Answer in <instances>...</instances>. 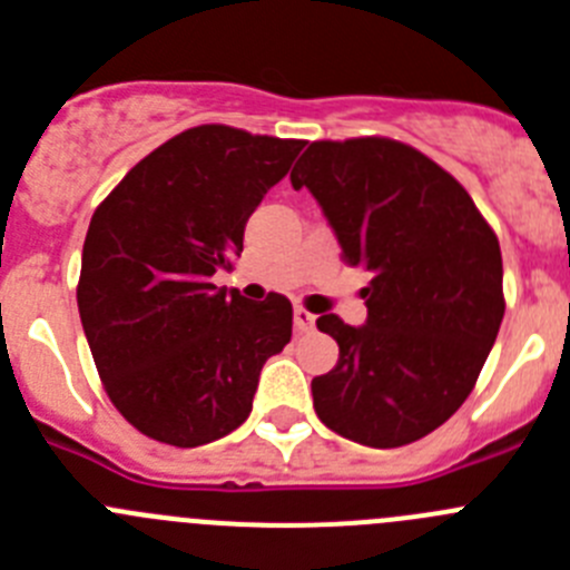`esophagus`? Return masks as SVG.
<instances>
[{
	"mask_svg": "<svg viewBox=\"0 0 570 570\" xmlns=\"http://www.w3.org/2000/svg\"><path fill=\"white\" fill-rule=\"evenodd\" d=\"M294 325H296V331H299V334H308V331H314L316 316L311 314V311H305V308H296L294 311Z\"/></svg>",
	"mask_w": 570,
	"mask_h": 570,
	"instance_id": "1",
	"label": "esophagus"
}]
</instances>
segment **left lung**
Here are the masks:
<instances>
[{
	"label": "left lung",
	"instance_id": "8db88e82",
	"mask_svg": "<svg viewBox=\"0 0 570 570\" xmlns=\"http://www.w3.org/2000/svg\"><path fill=\"white\" fill-rule=\"evenodd\" d=\"M291 185L314 194L347 265L374 276L365 325L316 320L340 345L311 382L316 416L367 448L422 440L468 400L500 334V239L454 176L382 136L311 142Z\"/></svg>",
	"mask_w": 570,
	"mask_h": 570
}]
</instances>
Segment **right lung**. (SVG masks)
<instances>
[{"label":"right lung","instance_id":"add662e5","mask_svg":"<svg viewBox=\"0 0 570 570\" xmlns=\"http://www.w3.org/2000/svg\"><path fill=\"white\" fill-rule=\"evenodd\" d=\"M302 145L199 125L134 165L94 210L79 316L110 402L150 440H223L248 420L265 360L291 342L285 296L248 302L214 274L234 268L248 216Z\"/></svg>","mask_w":570,"mask_h":570}]
</instances>
